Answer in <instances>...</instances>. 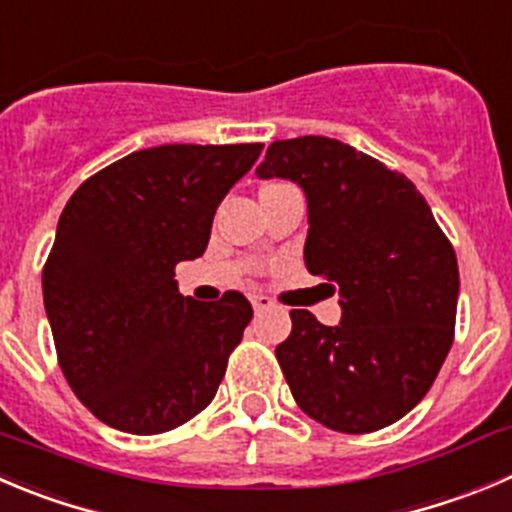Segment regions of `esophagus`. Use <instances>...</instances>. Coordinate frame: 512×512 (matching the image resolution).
Here are the masks:
<instances>
[{
  "label": "esophagus",
  "mask_w": 512,
  "mask_h": 512,
  "mask_svg": "<svg viewBox=\"0 0 512 512\" xmlns=\"http://www.w3.org/2000/svg\"><path fill=\"white\" fill-rule=\"evenodd\" d=\"M251 304H253V309H256V311L274 309V301H271L269 296H264V294H253L251 296Z\"/></svg>",
  "instance_id": "obj_1"
}]
</instances>
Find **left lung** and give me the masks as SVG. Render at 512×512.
I'll return each mask as SVG.
<instances>
[{"label": "left lung", "mask_w": 512, "mask_h": 512, "mask_svg": "<svg viewBox=\"0 0 512 512\" xmlns=\"http://www.w3.org/2000/svg\"><path fill=\"white\" fill-rule=\"evenodd\" d=\"M306 196L304 264L339 289L342 319L291 311L276 347L301 410L329 430H382L427 394L452 347L460 274L415 183L342 140H276L256 168Z\"/></svg>", "instance_id": "left-lung-1"}]
</instances>
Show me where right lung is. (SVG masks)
<instances>
[{
    "mask_svg": "<svg viewBox=\"0 0 512 512\" xmlns=\"http://www.w3.org/2000/svg\"><path fill=\"white\" fill-rule=\"evenodd\" d=\"M261 143L158 145L87 178L62 211L42 274L72 392L100 422L160 435L211 405L253 309L178 294L175 266L203 256L213 216Z\"/></svg>",
    "mask_w": 512,
    "mask_h": 512,
    "instance_id": "add662e5",
    "label": "right lung"
}]
</instances>
